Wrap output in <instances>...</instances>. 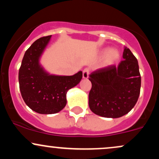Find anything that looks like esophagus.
<instances>
[{
	"instance_id": "obj_1",
	"label": "esophagus",
	"mask_w": 159,
	"mask_h": 159,
	"mask_svg": "<svg viewBox=\"0 0 159 159\" xmlns=\"http://www.w3.org/2000/svg\"><path fill=\"white\" fill-rule=\"evenodd\" d=\"M89 74H90V70H89V69L86 68L83 70V78H84V79H87V78H88L89 76Z\"/></svg>"
}]
</instances>
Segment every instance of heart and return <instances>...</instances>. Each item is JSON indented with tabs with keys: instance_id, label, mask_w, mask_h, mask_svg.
I'll return each mask as SVG.
<instances>
[{
	"instance_id": "obj_1",
	"label": "heart",
	"mask_w": 159,
	"mask_h": 159,
	"mask_svg": "<svg viewBox=\"0 0 159 159\" xmlns=\"http://www.w3.org/2000/svg\"><path fill=\"white\" fill-rule=\"evenodd\" d=\"M107 52V49H105L104 51V52ZM120 57V52L117 49L115 48H111L108 52H107L106 56L105 58V65H111L113 63H115Z\"/></svg>"
}]
</instances>
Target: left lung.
<instances>
[{
    "mask_svg": "<svg viewBox=\"0 0 159 159\" xmlns=\"http://www.w3.org/2000/svg\"><path fill=\"white\" fill-rule=\"evenodd\" d=\"M123 57L117 67L111 66L98 69L89 75L92 83L89 107L96 115L121 117L138 102L141 84L138 60L126 47Z\"/></svg>",
    "mask_w": 159,
    "mask_h": 159,
    "instance_id": "obj_1",
    "label": "left lung"
}]
</instances>
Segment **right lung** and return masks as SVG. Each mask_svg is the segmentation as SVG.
I'll return each instance as SVG.
<instances>
[{
  "instance_id": "add662e5",
  "label": "right lung",
  "mask_w": 159,
  "mask_h": 159,
  "mask_svg": "<svg viewBox=\"0 0 159 159\" xmlns=\"http://www.w3.org/2000/svg\"><path fill=\"white\" fill-rule=\"evenodd\" d=\"M52 36L36 40L25 52L19 72V89L26 105L42 114L61 111L66 105V93L79 84L82 72L70 76L51 75L39 63Z\"/></svg>"
}]
</instances>
